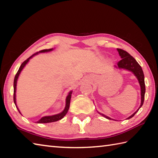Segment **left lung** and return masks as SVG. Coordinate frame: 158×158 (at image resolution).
Returning <instances> with one entry per match:
<instances>
[{
    "label": "left lung",
    "instance_id": "left-lung-1",
    "mask_svg": "<svg viewBox=\"0 0 158 158\" xmlns=\"http://www.w3.org/2000/svg\"><path fill=\"white\" fill-rule=\"evenodd\" d=\"M117 51L119 52V54L120 56L121 59L120 61L117 62V66L119 69H123L128 70L132 72L137 77L139 80V82L140 85V89H141V103H140V106L139 109L136 110L135 113H134L132 115L130 116L127 119L132 118L133 116H135V114L138 112V110L140 109L143 105L144 99H145V77H144V73L143 71V69L141 66L139 65V64L136 62V60L131 56L130 53L124 51L123 49L117 48ZM103 117L108 119H111L108 116H106L103 114H100Z\"/></svg>",
    "mask_w": 158,
    "mask_h": 158
}]
</instances>
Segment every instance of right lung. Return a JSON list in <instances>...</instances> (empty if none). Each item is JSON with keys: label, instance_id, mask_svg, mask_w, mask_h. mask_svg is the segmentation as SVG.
<instances>
[{"label": "right lung", "instance_id": "1", "mask_svg": "<svg viewBox=\"0 0 158 158\" xmlns=\"http://www.w3.org/2000/svg\"><path fill=\"white\" fill-rule=\"evenodd\" d=\"M53 49H43V50H41V51H39V52H36L35 53H34V54H32L31 57H29V58L26 60L24 62H23L21 66H20L19 69L18 70V71L17 72L16 75L15 76V78H14V81H13V101H14V103L15 105L17 107V105H16V98H15V92H16V85H17V80H18V78L19 77V75L20 74V73H21L22 70L23 69V67L25 66V65L27 64V62L29 61V60L31 59L32 57H33L35 55H37L39 53H43V52H50L52 51ZM71 94H72V92H70V93L69 94V95L67 96L66 97V106H65V109H64L62 113H60L59 114H57V115H52V116H46V117H42V118L39 120L37 123H50V122H57V121H58L60 119H62L65 116L66 114L67 113V112H68L69 110V106H70V98H71ZM17 109H18L19 113H20L19 110L18 109V107H17Z\"/></svg>", "mask_w": 158, "mask_h": 158}]
</instances>
